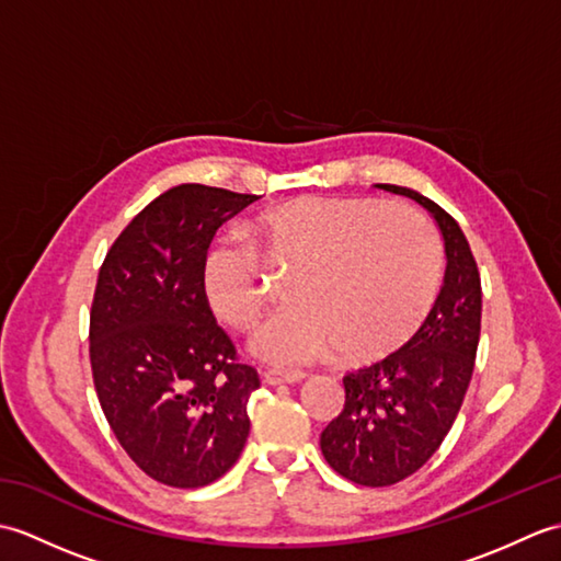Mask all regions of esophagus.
<instances>
[{
	"instance_id": "esophagus-1",
	"label": "esophagus",
	"mask_w": 561,
	"mask_h": 561,
	"mask_svg": "<svg viewBox=\"0 0 561 561\" xmlns=\"http://www.w3.org/2000/svg\"><path fill=\"white\" fill-rule=\"evenodd\" d=\"M265 383L267 386H284V383H301V380L306 378V374H301V371H267L265 376Z\"/></svg>"
}]
</instances>
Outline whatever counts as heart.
<instances>
[{
  "mask_svg": "<svg viewBox=\"0 0 561 561\" xmlns=\"http://www.w3.org/2000/svg\"><path fill=\"white\" fill-rule=\"evenodd\" d=\"M248 245L219 241L202 260V294L224 325L253 330L265 313L257 255L294 270L289 308L257 332L253 352L304 366L335 347L371 362L408 342L440 284V243L420 211L376 199H294L248 224Z\"/></svg>",
  "mask_w": 561,
  "mask_h": 561,
  "instance_id": "heart-1",
  "label": "heart"
}]
</instances>
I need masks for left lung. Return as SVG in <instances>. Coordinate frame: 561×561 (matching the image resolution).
<instances>
[{
	"mask_svg": "<svg viewBox=\"0 0 561 561\" xmlns=\"http://www.w3.org/2000/svg\"><path fill=\"white\" fill-rule=\"evenodd\" d=\"M376 187L420 202L432 214L444 236L446 274L412 340L342 378L344 410L320 434L330 468L364 486L410 478L444 444L470 386L482 323L478 262L458 221L416 190Z\"/></svg>",
	"mask_w": 561,
	"mask_h": 561,
	"instance_id": "left-lung-1",
	"label": "left lung"
}]
</instances>
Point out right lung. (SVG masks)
Instances as JSON below:
<instances>
[{
  "mask_svg": "<svg viewBox=\"0 0 561 561\" xmlns=\"http://www.w3.org/2000/svg\"><path fill=\"white\" fill-rule=\"evenodd\" d=\"M255 199L171 187L125 226L99 272L89 356L101 410L137 468L178 490L229 472L250 432L260 378L217 325L202 260L219 226Z\"/></svg>",
  "mask_w": 561,
  "mask_h": 561,
  "instance_id": "add662e5",
  "label": "right lung"
}]
</instances>
